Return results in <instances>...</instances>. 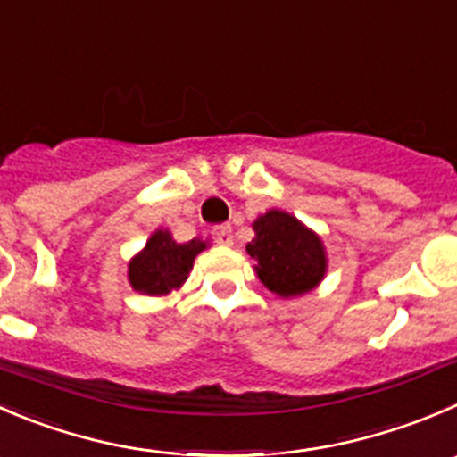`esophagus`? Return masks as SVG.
<instances>
[{"mask_svg":"<svg viewBox=\"0 0 457 457\" xmlns=\"http://www.w3.org/2000/svg\"><path fill=\"white\" fill-rule=\"evenodd\" d=\"M214 241L219 243V245H232L234 243V237H232V228L229 225H219V228H214Z\"/></svg>","mask_w":457,"mask_h":457,"instance_id":"esophagus-1","label":"esophagus"}]
</instances>
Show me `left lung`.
<instances>
[{"label":"left lung","mask_w":457,"mask_h":457,"mask_svg":"<svg viewBox=\"0 0 457 457\" xmlns=\"http://www.w3.org/2000/svg\"><path fill=\"white\" fill-rule=\"evenodd\" d=\"M254 238L247 254L256 261V277L274 295H305L326 277L328 259L321 238L301 220L281 210H270L252 225Z\"/></svg>","instance_id":"obj_1"}]
</instances>
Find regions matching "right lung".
<instances>
[{
    "label": "right lung",
    "mask_w": 457,
    "mask_h": 457,
    "mask_svg": "<svg viewBox=\"0 0 457 457\" xmlns=\"http://www.w3.org/2000/svg\"><path fill=\"white\" fill-rule=\"evenodd\" d=\"M207 247V241L192 238L176 243L170 229H156L147 245L129 261V283L134 290L149 296L170 295L179 290L192 272L194 259Z\"/></svg>",
    "instance_id": "right-lung-1"
}]
</instances>
